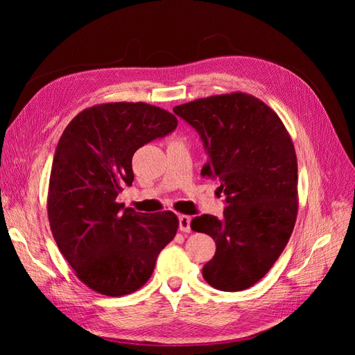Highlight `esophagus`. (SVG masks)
<instances>
[{"label": "esophagus", "instance_id": "1", "mask_svg": "<svg viewBox=\"0 0 355 355\" xmlns=\"http://www.w3.org/2000/svg\"><path fill=\"white\" fill-rule=\"evenodd\" d=\"M179 230L182 232H191V218L187 214H180L179 216Z\"/></svg>", "mask_w": 355, "mask_h": 355}]
</instances>
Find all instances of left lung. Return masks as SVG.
<instances>
[{"label":"left lung","instance_id":"obj_1","mask_svg":"<svg viewBox=\"0 0 355 355\" xmlns=\"http://www.w3.org/2000/svg\"><path fill=\"white\" fill-rule=\"evenodd\" d=\"M201 136L209 154L201 176L227 196L223 218L202 214L192 231L216 243L202 277L223 292L256 284L280 257L297 216V158L283 121L261 99L243 92L175 106Z\"/></svg>","mask_w":355,"mask_h":355}]
</instances>
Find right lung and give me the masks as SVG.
<instances>
[{"label": "right lung", "mask_w": 355, "mask_h": 355, "mask_svg": "<svg viewBox=\"0 0 355 355\" xmlns=\"http://www.w3.org/2000/svg\"><path fill=\"white\" fill-rule=\"evenodd\" d=\"M178 118L145 102L85 108L63 130L53 158L47 214L60 253L85 286L105 296L133 293L151 278L175 239L173 211L139 213L116 201L135 179L139 148L173 132Z\"/></svg>", "instance_id": "1"}]
</instances>
